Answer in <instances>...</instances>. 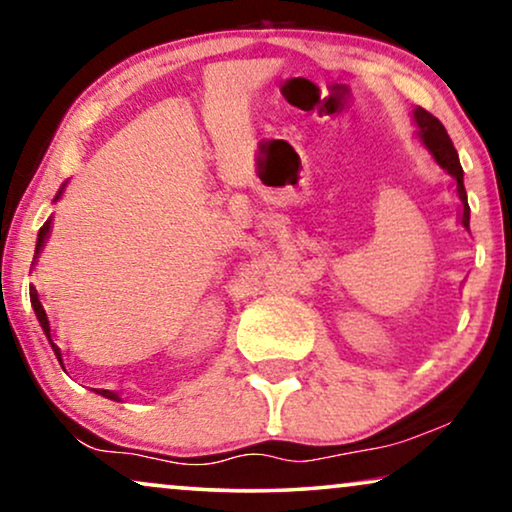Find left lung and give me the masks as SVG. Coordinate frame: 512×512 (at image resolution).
Returning <instances> with one entry per match:
<instances>
[{
    "mask_svg": "<svg viewBox=\"0 0 512 512\" xmlns=\"http://www.w3.org/2000/svg\"><path fill=\"white\" fill-rule=\"evenodd\" d=\"M414 119H417L419 135H421V140H424V145L428 147V152H431L433 159L438 161L440 166L445 168L447 173L456 180V194H459L461 206H463L461 224L468 229L470 208H468V199H466V187H463V168L459 163V154H456V149L452 145V140H449L445 126H442L431 112L417 107L414 109Z\"/></svg>",
    "mask_w": 512,
    "mask_h": 512,
    "instance_id": "left-lung-1",
    "label": "left lung"
}]
</instances>
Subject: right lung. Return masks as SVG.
Returning a JSON list of instances; mask_svg holds the SVG:
<instances>
[{
    "label": "right lung",
    "instance_id": "1",
    "mask_svg": "<svg viewBox=\"0 0 512 512\" xmlns=\"http://www.w3.org/2000/svg\"><path fill=\"white\" fill-rule=\"evenodd\" d=\"M60 192H63V189H60ZM60 192H58V196L56 199H60ZM49 229H51V217L49 220L44 222V227L39 229V238H37V250H34V257L39 255V250L44 248V241H46V236H49ZM30 302H32V306H34V313H37V318H39V323H42V327H44V332H46V337H49V342H51V346H53V351H56V356H58V360H60V365H63V356H60V349L56 344H53V339H51V325H49V318H46V311H44V306H42V302H39V295H37V290L34 288H30ZM65 370V367H63ZM100 395H105V398H109V400H121L117 393H112V391H98Z\"/></svg>",
    "mask_w": 512,
    "mask_h": 512
}]
</instances>
